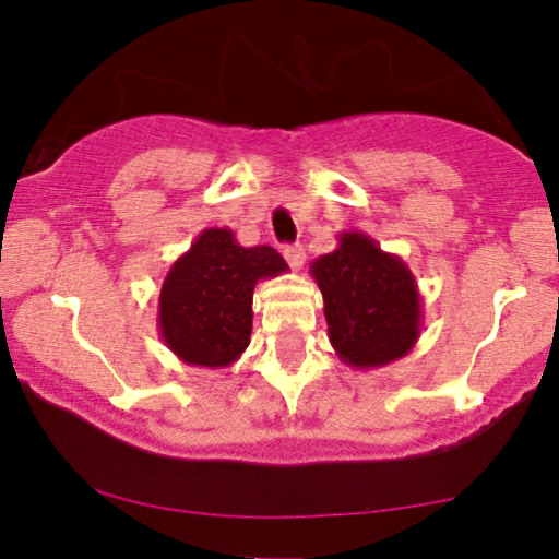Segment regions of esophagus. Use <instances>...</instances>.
Instances as JSON below:
<instances>
[{
    "label": "esophagus",
    "mask_w": 559,
    "mask_h": 559,
    "mask_svg": "<svg viewBox=\"0 0 559 559\" xmlns=\"http://www.w3.org/2000/svg\"><path fill=\"white\" fill-rule=\"evenodd\" d=\"M284 258L288 260V265H292L294 271H299V267L304 265V260H307V250H304V245H286Z\"/></svg>",
    "instance_id": "1"
}]
</instances>
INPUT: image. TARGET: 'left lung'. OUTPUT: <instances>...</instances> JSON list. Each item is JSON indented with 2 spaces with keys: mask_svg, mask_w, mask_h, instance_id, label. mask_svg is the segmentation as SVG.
Listing matches in <instances>:
<instances>
[{
  "mask_svg": "<svg viewBox=\"0 0 559 559\" xmlns=\"http://www.w3.org/2000/svg\"><path fill=\"white\" fill-rule=\"evenodd\" d=\"M309 273L322 292L330 342L345 366L383 368L412 353L421 334V294L399 255L381 250L370 235L347 229Z\"/></svg>",
  "mask_w": 559,
  "mask_h": 559,
  "instance_id": "left-lung-1",
  "label": "left lung"
}]
</instances>
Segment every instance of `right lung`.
Listing matches in <instances>:
<instances>
[{
	"label": "right lung",
	"mask_w": 559,
	"mask_h": 559,
	"mask_svg": "<svg viewBox=\"0 0 559 559\" xmlns=\"http://www.w3.org/2000/svg\"><path fill=\"white\" fill-rule=\"evenodd\" d=\"M286 271L271 245L242 248L233 229H204L163 281L160 340L186 366L229 368L250 345L258 281Z\"/></svg>",
	"instance_id": "right-lung-1"
}]
</instances>
